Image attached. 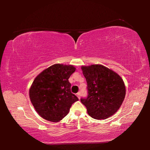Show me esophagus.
<instances>
[{"label": "esophagus", "instance_id": "34e87169", "mask_svg": "<svg viewBox=\"0 0 150 150\" xmlns=\"http://www.w3.org/2000/svg\"><path fill=\"white\" fill-rule=\"evenodd\" d=\"M76 95H77V96L78 97V98H79H79H80V93H77V94H76Z\"/></svg>", "mask_w": 150, "mask_h": 150}]
</instances>
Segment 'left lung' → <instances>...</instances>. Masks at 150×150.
Returning <instances> with one entry per match:
<instances>
[{
    "label": "left lung",
    "instance_id": "obj_1",
    "mask_svg": "<svg viewBox=\"0 0 150 150\" xmlns=\"http://www.w3.org/2000/svg\"><path fill=\"white\" fill-rule=\"evenodd\" d=\"M87 83L88 96L81 101L88 115L97 120H105L118 111L126 96V87L118 73L105 66L82 65Z\"/></svg>",
    "mask_w": 150,
    "mask_h": 150
}]
</instances>
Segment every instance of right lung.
<instances>
[{
  "label": "right lung",
  "instance_id": "1",
  "mask_svg": "<svg viewBox=\"0 0 150 150\" xmlns=\"http://www.w3.org/2000/svg\"><path fill=\"white\" fill-rule=\"evenodd\" d=\"M72 65L57 63L44 69L35 78L29 90L32 105L45 120L57 122L69 113L79 100L71 92L69 78L75 71Z\"/></svg>",
  "mask_w": 150,
  "mask_h": 150
}]
</instances>
